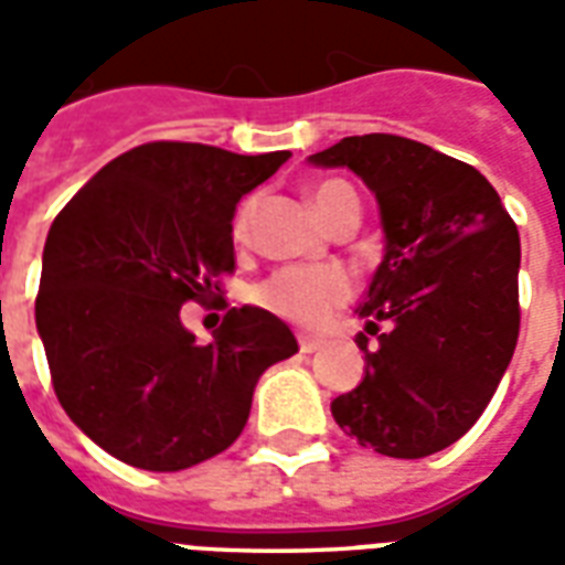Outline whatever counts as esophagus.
<instances>
[{"label":"esophagus","instance_id":"1","mask_svg":"<svg viewBox=\"0 0 565 565\" xmlns=\"http://www.w3.org/2000/svg\"><path fill=\"white\" fill-rule=\"evenodd\" d=\"M298 347H301V353H316V350L322 347V338H310V334H303V338L298 340Z\"/></svg>","mask_w":565,"mask_h":565}]
</instances>
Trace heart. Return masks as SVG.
<instances>
[{"label": "heart", "instance_id": "obj_1", "mask_svg": "<svg viewBox=\"0 0 565 565\" xmlns=\"http://www.w3.org/2000/svg\"><path fill=\"white\" fill-rule=\"evenodd\" d=\"M347 198H355V194L353 188L343 182H322L313 188V206L322 215V222L340 200ZM252 212H255V198L243 200L234 215L237 237L246 234ZM350 295H353V282L340 267H282L258 286L255 301L298 326H322L340 303H347Z\"/></svg>", "mask_w": 565, "mask_h": 565}]
</instances>
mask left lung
<instances>
[{"label": "left lung", "instance_id": "left-lung-1", "mask_svg": "<svg viewBox=\"0 0 565 565\" xmlns=\"http://www.w3.org/2000/svg\"><path fill=\"white\" fill-rule=\"evenodd\" d=\"M310 163L353 170L383 225L355 310L365 377L331 402L334 423L383 456L438 454L478 423L518 347V225L475 167L404 136H347Z\"/></svg>", "mask_w": 565, "mask_h": 565}]
</instances>
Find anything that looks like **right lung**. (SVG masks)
Segmentation results:
<instances>
[{
  "label": "right lung",
  "instance_id": "1",
  "mask_svg": "<svg viewBox=\"0 0 565 565\" xmlns=\"http://www.w3.org/2000/svg\"><path fill=\"white\" fill-rule=\"evenodd\" d=\"M289 151L148 142L109 161L47 231L35 328L63 411L106 454L179 471L222 454L264 371L298 353L282 319L227 310L210 343L182 326L234 270V212Z\"/></svg>",
  "mask_w": 565,
  "mask_h": 565
}]
</instances>
